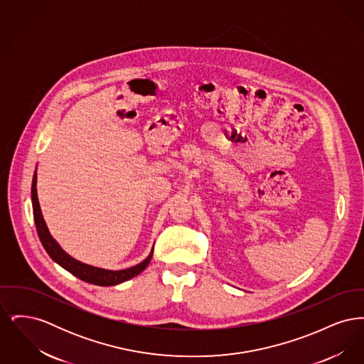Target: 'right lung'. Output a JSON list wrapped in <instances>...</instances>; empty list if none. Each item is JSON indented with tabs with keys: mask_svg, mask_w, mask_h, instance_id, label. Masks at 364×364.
<instances>
[{
	"mask_svg": "<svg viewBox=\"0 0 364 364\" xmlns=\"http://www.w3.org/2000/svg\"><path fill=\"white\" fill-rule=\"evenodd\" d=\"M31 200H33V211H34L36 232H38L39 240L42 242L43 248L46 250V252L49 254V257L54 262H57L61 267L68 270L70 274H73L75 277L80 278L82 281H86V282L94 284V285L112 287V285L122 284L127 279H131V278L138 276L139 273H141L147 267V264L150 263L151 257H153V251L150 252V255L146 259L140 262L136 266H132V267L125 269V270H117V272L94 267V266L86 264V263H82L79 260L73 259L65 251H63V248L53 239L52 235L49 233L48 226L45 224V220L42 217V211L39 208V202H38V193H36V172H35L34 177H33Z\"/></svg>",
	"mask_w": 364,
	"mask_h": 364,
	"instance_id": "obj_1",
	"label": "right lung"
}]
</instances>
